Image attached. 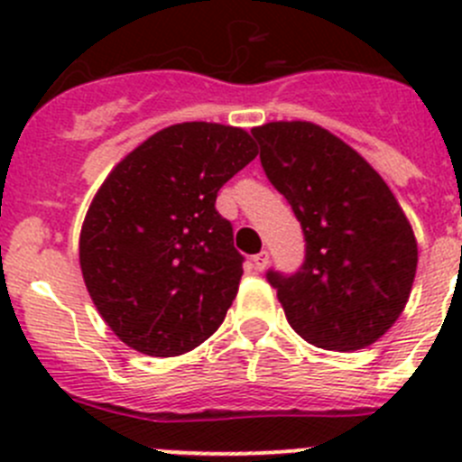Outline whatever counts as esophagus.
<instances>
[{"label": "esophagus", "instance_id": "obj_1", "mask_svg": "<svg viewBox=\"0 0 462 462\" xmlns=\"http://www.w3.org/2000/svg\"><path fill=\"white\" fill-rule=\"evenodd\" d=\"M268 263H270V254L268 253H259V254H254V257H253L254 270H259V273H263V270L268 268Z\"/></svg>", "mask_w": 462, "mask_h": 462}]
</instances>
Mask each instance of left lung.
<instances>
[{"mask_svg":"<svg viewBox=\"0 0 462 462\" xmlns=\"http://www.w3.org/2000/svg\"><path fill=\"white\" fill-rule=\"evenodd\" d=\"M270 183L306 236L300 273H268L288 324L324 351H360L402 315L418 268L407 214L351 144L309 120L253 129Z\"/></svg>","mask_w":462,"mask_h":462,"instance_id":"left-lung-1","label":"left lung"}]
</instances>
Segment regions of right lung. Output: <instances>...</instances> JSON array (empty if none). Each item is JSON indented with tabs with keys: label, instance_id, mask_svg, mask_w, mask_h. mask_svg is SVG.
I'll return each mask as SVG.
<instances>
[{
	"label": "right lung",
	"instance_id": "right-lung-1",
	"mask_svg": "<svg viewBox=\"0 0 462 462\" xmlns=\"http://www.w3.org/2000/svg\"><path fill=\"white\" fill-rule=\"evenodd\" d=\"M254 156L245 129L179 123L102 180L80 230V270L100 318L129 348L183 356L226 319L244 257L214 203Z\"/></svg>",
	"mask_w": 462,
	"mask_h": 462
}]
</instances>
